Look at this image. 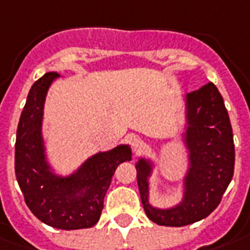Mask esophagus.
I'll return each mask as SVG.
<instances>
[{
    "label": "esophagus",
    "mask_w": 250,
    "mask_h": 250,
    "mask_svg": "<svg viewBox=\"0 0 250 250\" xmlns=\"http://www.w3.org/2000/svg\"><path fill=\"white\" fill-rule=\"evenodd\" d=\"M131 146H132V149L135 152H139L140 149H143V146H144V142H143L140 138H133L131 140Z\"/></svg>",
    "instance_id": "34e87169"
}]
</instances>
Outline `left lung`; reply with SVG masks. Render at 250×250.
Segmentation results:
<instances>
[{
    "instance_id": "left-lung-1",
    "label": "left lung",
    "mask_w": 250,
    "mask_h": 250,
    "mask_svg": "<svg viewBox=\"0 0 250 250\" xmlns=\"http://www.w3.org/2000/svg\"><path fill=\"white\" fill-rule=\"evenodd\" d=\"M185 125L181 140L186 149L188 167L177 205L161 208L149 201V178L156 164L140 157L136 163L138 185L146 216L156 224L184 227L207 218L219 206L233 177L235 144L223 97L212 83L186 93Z\"/></svg>"
}]
</instances>
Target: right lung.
Instances as JSON below:
<instances>
[{
    "label": "right lung",
    "mask_w": 250,
    "mask_h": 250,
    "mask_svg": "<svg viewBox=\"0 0 250 250\" xmlns=\"http://www.w3.org/2000/svg\"><path fill=\"white\" fill-rule=\"evenodd\" d=\"M59 77L45 73L28 91L17 129L15 176L32 214L47 226L70 231L97 224L115 169L131 160L132 150L119 144L87 157L66 176L56 173L47 156L43 115L47 93Z\"/></svg>",
    "instance_id": "add662e5"
}]
</instances>
